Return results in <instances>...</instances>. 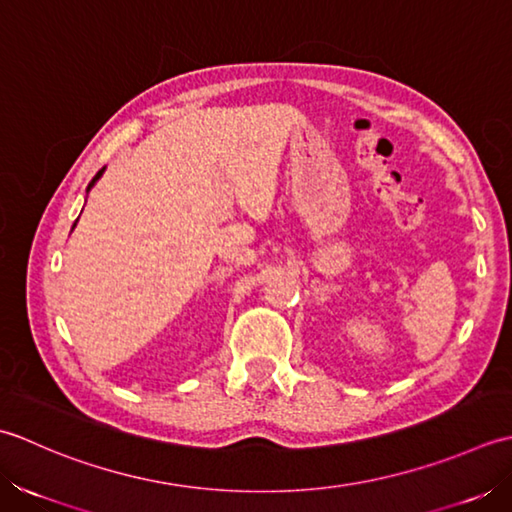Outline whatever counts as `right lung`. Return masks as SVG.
Segmentation results:
<instances>
[{
  "mask_svg": "<svg viewBox=\"0 0 512 512\" xmlns=\"http://www.w3.org/2000/svg\"><path fill=\"white\" fill-rule=\"evenodd\" d=\"M103 172H106V168H101V170L97 172V176H95V179H92V181H90V185H88V192L92 190V187H95V183H97V181L101 179V176H103ZM77 221H79V218H77ZM77 221H75V225H72V229H75V227H77Z\"/></svg>",
  "mask_w": 512,
  "mask_h": 512,
  "instance_id": "add662e5",
  "label": "right lung"
}]
</instances>
